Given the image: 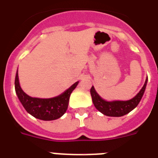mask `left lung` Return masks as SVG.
Masks as SVG:
<instances>
[{"label": "left lung", "mask_w": 158, "mask_h": 158, "mask_svg": "<svg viewBox=\"0 0 158 158\" xmlns=\"http://www.w3.org/2000/svg\"><path fill=\"white\" fill-rule=\"evenodd\" d=\"M148 78L145 80L144 85L141 88L139 93L135 95V97L127 101H119V100H114V101H106L100 97V95L96 92L94 87L92 86L90 89V94L92 97V101L98 111L102 114H105L106 116L110 117H121L125 114H128L129 112L135 109L139 102L141 100L142 97L144 94L145 89H146Z\"/></svg>", "instance_id": "1"}]
</instances>
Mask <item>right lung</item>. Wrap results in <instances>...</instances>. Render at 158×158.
Listing matches in <instances>:
<instances>
[{
	"mask_svg": "<svg viewBox=\"0 0 158 158\" xmlns=\"http://www.w3.org/2000/svg\"><path fill=\"white\" fill-rule=\"evenodd\" d=\"M79 81L75 82L73 85L58 96L49 98H40L29 96L22 89L18 80V71L16 73L14 86L18 99L22 105L30 114L41 120L51 121L60 118L68 109L69 98Z\"/></svg>",
	"mask_w": 158,
	"mask_h": 158,
	"instance_id": "obj_1",
	"label": "right lung"
}]
</instances>
